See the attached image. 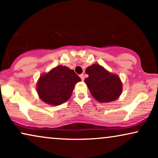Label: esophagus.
<instances>
[{
  "label": "esophagus",
  "mask_w": 158,
  "mask_h": 158,
  "mask_svg": "<svg viewBox=\"0 0 158 158\" xmlns=\"http://www.w3.org/2000/svg\"><path fill=\"white\" fill-rule=\"evenodd\" d=\"M79 77H80L81 81L85 80V75H84V73H81V74H80V76H79Z\"/></svg>",
  "instance_id": "1"
}]
</instances>
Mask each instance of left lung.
I'll return each mask as SVG.
<instances>
[{"label": "left lung", "instance_id": "obj_1", "mask_svg": "<svg viewBox=\"0 0 158 158\" xmlns=\"http://www.w3.org/2000/svg\"><path fill=\"white\" fill-rule=\"evenodd\" d=\"M86 73L89 77L85 79V82L98 102H112L121 94L122 83L118 75L110 73L98 64L88 67Z\"/></svg>", "mask_w": 158, "mask_h": 158}]
</instances>
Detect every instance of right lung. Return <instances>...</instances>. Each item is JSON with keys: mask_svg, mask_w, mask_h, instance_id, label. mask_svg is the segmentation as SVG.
Instances as JSON below:
<instances>
[{"mask_svg": "<svg viewBox=\"0 0 158 158\" xmlns=\"http://www.w3.org/2000/svg\"><path fill=\"white\" fill-rule=\"evenodd\" d=\"M80 81L74 71L58 66L41 75L37 84V91L44 102L58 106L71 98L75 85Z\"/></svg>", "mask_w": 158, "mask_h": 158, "instance_id": "1", "label": "right lung"}]
</instances>
